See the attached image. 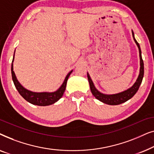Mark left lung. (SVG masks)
Segmentation results:
<instances>
[{"mask_svg":"<svg viewBox=\"0 0 154 154\" xmlns=\"http://www.w3.org/2000/svg\"><path fill=\"white\" fill-rule=\"evenodd\" d=\"M132 36H133V39L134 42H135L136 45H137L139 52H140V74H139L137 79L136 80L135 83L133 84V85L130 88H128V90L123 91L119 93L116 94H106L100 92L99 90L97 89L94 86L93 82H92L91 78H90L89 73H88V79L90 83V90H91L92 94L96 99H97L98 100H100V102H102L104 104H109V105H118L122 103H124L127 102L128 100H129L130 99H131L134 94H136V92H137V90L140 88V86L142 83L143 77H144V62H143L142 57V51H141L140 44L137 43V41H136V39L134 38V32L132 30Z\"/></svg>","mask_w":154,"mask_h":154,"instance_id":"8db88e82","label":"left lung"}]
</instances>
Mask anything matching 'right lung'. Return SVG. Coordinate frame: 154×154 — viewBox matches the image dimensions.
<instances>
[{
    "label": "right lung",
    "instance_id": "add662e5",
    "mask_svg": "<svg viewBox=\"0 0 154 154\" xmlns=\"http://www.w3.org/2000/svg\"><path fill=\"white\" fill-rule=\"evenodd\" d=\"M15 52V50H14ZM14 59V53L13 56V59H12V66H11V73H12V78L13 83L15 86L16 89L17 90L19 93L20 95L29 102L31 104L38 105V106H48V105H51L54 103L57 102L63 96V94L65 91L66 86L67 80H68L69 75L72 73L73 70H71L68 74L66 75V78H65L64 82L62 84V85L58 88L56 91L48 92H32L31 90H29L26 89V88L23 87L21 85L20 82L18 81L17 79L15 73L13 71V62Z\"/></svg>",
    "mask_w": 154,
    "mask_h": 154
}]
</instances>
